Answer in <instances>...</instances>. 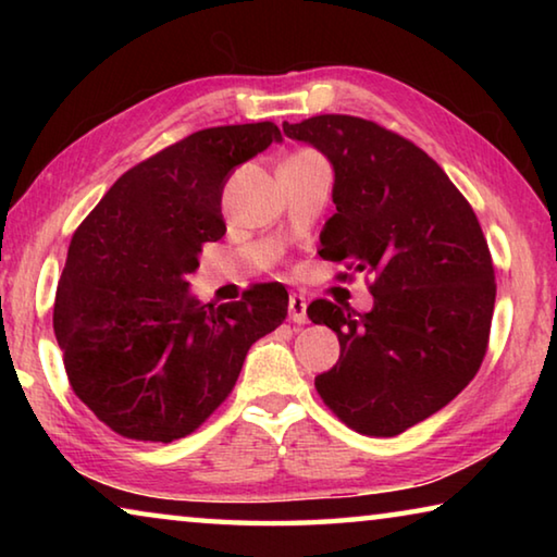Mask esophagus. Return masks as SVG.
Listing matches in <instances>:
<instances>
[{"label":"esophagus","instance_id":"obj_1","mask_svg":"<svg viewBox=\"0 0 557 557\" xmlns=\"http://www.w3.org/2000/svg\"><path fill=\"white\" fill-rule=\"evenodd\" d=\"M289 319L295 324H307L309 317H307V299L301 295H292L289 297Z\"/></svg>","mask_w":557,"mask_h":557}]
</instances>
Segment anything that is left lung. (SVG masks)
I'll list each match as a JSON object with an SVG mask.
<instances>
[{
    "mask_svg": "<svg viewBox=\"0 0 557 557\" xmlns=\"http://www.w3.org/2000/svg\"><path fill=\"white\" fill-rule=\"evenodd\" d=\"M282 129L334 166L336 213L319 256L373 275L371 312L307 307L342 346L317 393L361 435H400L455 400L484 361L496 282L482 225L435 159L371 120L317 115Z\"/></svg>",
    "mask_w": 557,
    "mask_h": 557,
    "instance_id": "8db88e82",
    "label": "left lung"
}]
</instances>
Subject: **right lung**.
<instances>
[{
    "label": "right lung",
    "instance_id": "add662e5",
    "mask_svg": "<svg viewBox=\"0 0 557 557\" xmlns=\"http://www.w3.org/2000/svg\"><path fill=\"white\" fill-rule=\"evenodd\" d=\"M282 135L275 122L199 129L122 174L73 233L53 332L71 388L117 435L174 442L228 398L248 348L285 322L262 282L203 305L186 275L223 238V186Z\"/></svg>",
    "mask_w": 557,
    "mask_h": 557
}]
</instances>
